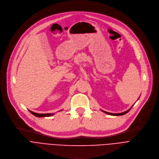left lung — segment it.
Wrapping results in <instances>:
<instances>
[{
	"instance_id": "left-lung-1",
	"label": "left lung",
	"mask_w": 159,
	"mask_h": 159,
	"mask_svg": "<svg viewBox=\"0 0 159 159\" xmlns=\"http://www.w3.org/2000/svg\"><path fill=\"white\" fill-rule=\"evenodd\" d=\"M139 98H140V97H139ZM139 99H138V100H139ZM133 106H132V107H133ZM132 107H131L130 109L127 110L126 111H124V112H120V113H111V112H107V111H103V110H102V109H101V111H102V112H103L104 113H105V114H107V115H111V116H121V115H125L126 113H127L128 112H129V111L131 110V109L132 108Z\"/></svg>"
}]
</instances>
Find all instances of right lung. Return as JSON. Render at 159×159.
<instances>
[{"instance_id":"1","label":"right lung","mask_w":159,"mask_h":159,"mask_svg":"<svg viewBox=\"0 0 159 159\" xmlns=\"http://www.w3.org/2000/svg\"><path fill=\"white\" fill-rule=\"evenodd\" d=\"M63 111V109H61V111ZM29 111L32 113V115H34L35 116H37V117H49V116H52L53 115H55V113H46V114H39V113H36V112H34L32 111L29 110ZM58 111V112H59Z\"/></svg>"}]
</instances>
